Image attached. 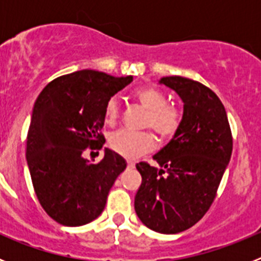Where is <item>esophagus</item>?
Here are the masks:
<instances>
[{
	"instance_id": "1",
	"label": "esophagus",
	"mask_w": 261,
	"mask_h": 261,
	"mask_svg": "<svg viewBox=\"0 0 261 261\" xmlns=\"http://www.w3.org/2000/svg\"><path fill=\"white\" fill-rule=\"evenodd\" d=\"M126 165H128V167H130V168H135L136 163L133 162V161H126Z\"/></svg>"
}]
</instances>
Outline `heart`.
<instances>
[{"label":"heart","instance_id":"obj_1","mask_svg":"<svg viewBox=\"0 0 261 261\" xmlns=\"http://www.w3.org/2000/svg\"><path fill=\"white\" fill-rule=\"evenodd\" d=\"M133 96L145 110L147 116L145 125L151 128L162 141L171 140L181 125V111L176 106L168 105L167 95L162 90L154 86H142L133 93ZM119 115V106L116 99H110L105 107L106 121L112 124ZM110 147L115 153L125 158H137L149 153L155 146V138L150 132H130L117 130L112 133L108 140Z\"/></svg>","mask_w":261,"mask_h":261}]
</instances>
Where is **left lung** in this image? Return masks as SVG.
Masks as SVG:
<instances>
[{"label":"left lung","mask_w":261,"mask_h":261,"mask_svg":"<svg viewBox=\"0 0 261 261\" xmlns=\"http://www.w3.org/2000/svg\"><path fill=\"white\" fill-rule=\"evenodd\" d=\"M159 84L180 96L183 119L174 138L153 156L161 168L136 165L142 183L135 209L149 229L176 234L199 222L213 204L230 162L232 136L225 107L209 87L179 75Z\"/></svg>","instance_id":"1"}]
</instances>
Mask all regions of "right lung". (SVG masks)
<instances>
[{
	"label": "right lung",
	"mask_w": 261,
	"mask_h": 261,
	"mask_svg": "<svg viewBox=\"0 0 261 261\" xmlns=\"http://www.w3.org/2000/svg\"><path fill=\"white\" fill-rule=\"evenodd\" d=\"M132 75L114 77L78 70L53 80L39 94L27 133L26 158L38 200L64 226H82L100 216L123 156L105 149V158H84L87 147L102 149L105 107Z\"/></svg>",
	"instance_id": "right-lung-1"
}]
</instances>
